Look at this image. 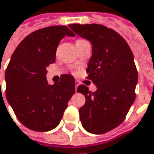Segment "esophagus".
I'll return each mask as SVG.
<instances>
[{
	"instance_id": "1",
	"label": "esophagus",
	"mask_w": 154,
	"mask_h": 154,
	"mask_svg": "<svg viewBox=\"0 0 154 154\" xmlns=\"http://www.w3.org/2000/svg\"><path fill=\"white\" fill-rule=\"evenodd\" d=\"M78 86H79V81H75V91L77 92V88H78Z\"/></svg>"
}]
</instances>
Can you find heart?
<instances>
[{
	"instance_id": "obj_1",
	"label": "heart",
	"mask_w": 154,
	"mask_h": 154,
	"mask_svg": "<svg viewBox=\"0 0 154 154\" xmlns=\"http://www.w3.org/2000/svg\"><path fill=\"white\" fill-rule=\"evenodd\" d=\"M79 41H84V40H78L77 42H79Z\"/></svg>"
}]
</instances>
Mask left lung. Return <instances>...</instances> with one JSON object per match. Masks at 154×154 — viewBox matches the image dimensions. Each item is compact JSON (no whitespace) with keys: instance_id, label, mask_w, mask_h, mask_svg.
<instances>
[{"instance_id":"obj_1","label":"left lung","mask_w":154,"mask_h":154,"mask_svg":"<svg viewBox=\"0 0 154 154\" xmlns=\"http://www.w3.org/2000/svg\"><path fill=\"white\" fill-rule=\"evenodd\" d=\"M68 27L93 48L87 73L97 90L92 93L85 85L77 88L86 98L79 110L82 127L94 134L107 133L122 123L134 102L138 72L134 54L124 38L111 28L100 24Z\"/></svg>"}]
</instances>
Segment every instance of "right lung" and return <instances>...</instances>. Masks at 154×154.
<instances>
[{
    "mask_svg": "<svg viewBox=\"0 0 154 154\" xmlns=\"http://www.w3.org/2000/svg\"><path fill=\"white\" fill-rule=\"evenodd\" d=\"M74 34L66 26H53L28 35L18 45L6 69V97L20 122L30 130L48 132L62 119L75 93L72 75L62 74L49 85L47 67L54 63L60 42Z\"/></svg>",
    "mask_w": 154,
    "mask_h": 154,
    "instance_id": "obj_1",
    "label": "right lung"
}]
</instances>
